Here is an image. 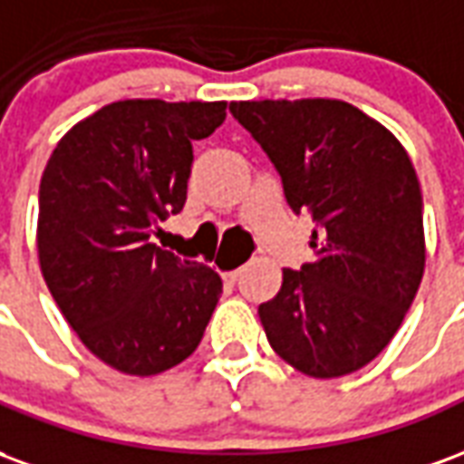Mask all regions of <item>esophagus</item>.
Instances as JSON below:
<instances>
[{"instance_id":"34e87169","label":"esophagus","mask_w":464,"mask_h":464,"mask_svg":"<svg viewBox=\"0 0 464 464\" xmlns=\"http://www.w3.org/2000/svg\"><path fill=\"white\" fill-rule=\"evenodd\" d=\"M241 273H243V268H233V271L223 273V278H226L228 283H236V281H238V276H241Z\"/></svg>"}]
</instances>
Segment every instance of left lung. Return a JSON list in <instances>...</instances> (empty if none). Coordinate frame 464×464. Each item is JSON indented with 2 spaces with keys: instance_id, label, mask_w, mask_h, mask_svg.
Returning a JSON list of instances; mask_svg holds the SVG:
<instances>
[{
  "instance_id": "8db88e82",
  "label": "left lung",
  "mask_w": 464,
  "mask_h": 464,
  "mask_svg": "<svg viewBox=\"0 0 464 464\" xmlns=\"http://www.w3.org/2000/svg\"><path fill=\"white\" fill-rule=\"evenodd\" d=\"M283 179L295 213L318 223L315 261L283 268L258 305L271 348L311 378H341L392 341L425 271L418 173L405 146L341 99L231 102Z\"/></svg>"
}]
</instances>
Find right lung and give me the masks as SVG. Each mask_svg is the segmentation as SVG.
Here are the masks:
<instances>
[{
	"label": "right lung",
	"mask_w": 464,
	"mask_h": 464,
	"mask_svg": "<svg viewBox=\"0 0 464 464\" xmlns=\"http://www.w3.org/2000/svg\"><path fill=\"white\" fill-rule=\"evenodd\" d=\"M226 102L123 99L59 139L39 186L36 253L46 288L79 341L109 368L159 375L198 348L221 276L151 243L186 203L191 141Z\"/></svg>",
	"instance_id": "right-lung-1"
}]
</instances>
